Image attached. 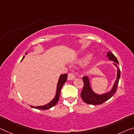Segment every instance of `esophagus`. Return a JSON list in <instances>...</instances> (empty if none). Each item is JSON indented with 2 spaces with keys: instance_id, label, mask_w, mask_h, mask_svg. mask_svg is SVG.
<instances>
[{
  "instance_id": "34e87169",
  "label": "esophagus",
  "mask_w": 134,
  "mask_h": 134,
  "mask_svg": "<svg viewBox=\"0 0 134 134\" xmlns=\"http://www.w3.org/2000/svg\"><path fill=\"white\" fill-rule=\"evenodd\" d=\"M75 79V77L73 74L70 73L68 74V80H73Z\"/></svg>"
}]
</instances>
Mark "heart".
Returning a JSON list of instances; mask_svg holds the SVG:
<instances>
[{"instance_id": "obj_1", "label": "heart", "mask_w": 134, "mask_h": 134, "mask_svg": "<svg viewBox=\"0 0 134 134\" xmlns=\"http://www.w3.org/2000/svg\"><path fill=\"white\" fill-rule=\"evenodd\" d=\"M92 54L90 53H84L83 55H81L79 59H77V62L80 64H83L85 63L90 60L92 58Z\"/></svg>"}]
</instances>
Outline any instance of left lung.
<instances>
[{
	"instance_id": "1",
	"label": "left lung",
	"mask_w": 134,
	"mask_h": 134,
	"mask_svg": "<svg viewBox=\"0 0 134 134\" xmlns=\"http://www.w3.org/2000/svg\"><path fill=\"white\" fill-rule=\"evenodd\" d=\"M107 55V57H108L109 60L114 62L113 64L117 68V78L116 81H115L114 86H113L110 92L102 94H99L94 93L92 90L91 87H90L88 77H86V76L83 77V80L84 82V87L83 90L81 92V96L82 99L86 104L91 105L102 104L111 98L116 93L117 86H118L119 79H120V71L118 67L119 62L116 56L111 52H108Z\"/></svg>"
}]
</instances>
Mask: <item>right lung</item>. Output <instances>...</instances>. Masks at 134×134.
Masks as SVG:
<instances>
[{"instance_id":"add662e5","label":"right lung","mask_w":134,"mask_h":134,"mask_svg":"<svg viewBox=\"0 0 134 134\" xmlns=\"http://www.w3.org/2000/svg\"><path fill=\"white\" fill-rule=\"evenodd\" d=\"M27 54V53H26V54ZM24 56L23 57L22 60L24 59ZM67 77L68 75L66 74H62V75L60 76L59 77L58 83H57V90H56V93H55V95L54 96V98L53 99L50 101L48 104H47L46 105H42V106H38V107H34L32 105H30V107L32 108H36V109H38V110H48V109H50V108L53 107L54 105L57 104V102L59 99V96H60V91L62 89V87L63 84H64L66 81L67 80Z\"/></svg>"}]
</instances>
